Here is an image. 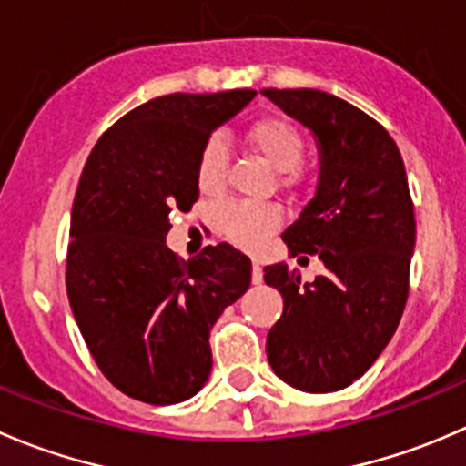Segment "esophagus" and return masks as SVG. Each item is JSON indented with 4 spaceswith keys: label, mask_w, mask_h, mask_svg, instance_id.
Returning <instances> with one entry per match:
<instances>
[{
    "label": "esophagus",
    "mask_w": 466,
    "mask_h": 466,
    "mask_svg": "<svg viewBox=\"0 0 466 466\" xmlns=\"http://www.w3.org/2000/svg\"><path fill=\"white\" fill-rule=\"evenodd\" d=\"M261 279H264V273H261L259 261H252V282L261 284Z\"/></svg>",
    "instance_id": "34e87169"
}]
</instances>
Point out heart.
<instances>
[{"label": "heart", "mask_w": 466, "mask_h": 466, "mask_svg": "<svg viewBox=\"0 0 466 466\" xmlns=\"http://www.w3.org/2000/svg\"><path fill=\"white\" fill-rule=\"evenodd\" d=\"M246 141L282 173L284 184H293L300 177V161L305 143L300 132L282 118H259L246 127ZM229 168V152L220 138H211L202 147L198 159V184L202 191L214 193L225 184ZM279 214L275 207L261 202H234L220 211V225L225 234L238 243H255L278 225Z\"/></svg>", "instance_id": "b5f03b06"}]
</instances>
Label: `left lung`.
<instances>
[{"instance_id": "1", "label": "left lung", "mask_w": 466, "mask_h": 466, "mask_svg": "<svg viewBox=\"0 0 466 466\" xmlns=\"http://www.w3.org/2000/svg\"><path fill=\"white\" fill-rule=\"evenodd\" d=\"M261 95L316 141L314 198L282 238L291 255H319L328 270L300 284L284 261L266 266V284L284 298L266 355L287 385L328 394L369 371L403 316L417 241L408 175L387 129L346 99L316 88Z\"/></svg>"}]
</instances>
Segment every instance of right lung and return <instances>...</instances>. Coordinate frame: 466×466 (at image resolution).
Masks as SVG:
<instances>
[{
    "label": "right lung",
    "instance_id": "1",
    "mask_svg": "<svg viewBox=\"0 0 466 466\" xmlns=\"http://www.w3.org/2000/svg\"><path fill=\"white\" fill-rule=\"evenodd\" d=\"M255 90L155 97L102 134L76 187L66 284L99 371L152 405L191 399L211 373L209 332L250 287L252 264L228 243L179 261L170 211L200 196L198 159L211 132Z\"/></svg>",
    "mask_w": 466,
    "mask_h": 466
}]
</instances>
